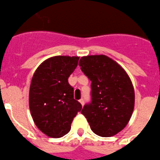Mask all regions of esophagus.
I'll use <instances>...</instances> for the list:
<instances>
[{"instance_id":"34e87169","label":"esophagus","mask_w":160,"mask_h":160,"mask_svg":"<svg viewBox=\"0 0 160 160\" xmlns=\"http://www.w3.org/2000/svg\"><path fill=\"white\" fill-rule=\"evenodd\" d=\"M80 103H81L82 106H83V103H84V101H83V99H81V100H80Z\"/></svg>"}]
</instances>
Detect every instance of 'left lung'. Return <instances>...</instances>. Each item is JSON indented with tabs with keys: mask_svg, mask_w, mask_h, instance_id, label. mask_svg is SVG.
<instances>
[{
	"mask_svg": "<svg viewBox=\"0 0 160 160\" xmlns=\"http://www.w3.org/2000/svg\"><path fill=\"white\" fill-rule=\"evenodd\" d=\"M79 65L92 81L91 101L81 113L91 129L102 137H110L123 130L132 115L135 92L126 72L104 55L81 57Z\"/></svg>",
	"mask_w": 160,
	"mask_h": 160,
	"instance_id": "8db88e82",
	"label": "left lung"
}]
</instances>
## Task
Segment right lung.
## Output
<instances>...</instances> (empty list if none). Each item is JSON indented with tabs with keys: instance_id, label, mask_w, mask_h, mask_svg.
<instances>
[{
	"instance_id": "right-lung-1",
	"label": "right lung",
	"mask_w": 160,
	"mask_h": 160,
	"mask_svg": "<svg viewBox=\"0 0 160 160\" xmlns=\"http://www.w3.org/2000/svg\"><path fill=\"white\" fill-rule=\"evenodd\" d=\"M78 60V57H52L37 68L32 79L31 115L37 128L49 137L60 138L68 133L73 119L82 109L68 80Z\"/></svg>"
}]
</instances>
